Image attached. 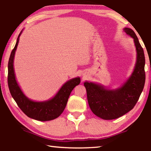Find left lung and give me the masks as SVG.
I'll use <instances>...</instances> for the list:
<instances>
[{
  "mask_svg": "<svg viewBox=\"0 0 151 151\" xmlns=\"http://www.w3.org/2000/svg\"><path fill=\"white\" fill-rule=\"evenodd\" d=\"M124 32L134 39L137 52L134 72L127 83L115 91L106 90L93 83H84L87 100L92 112L104 120L115 119L134 108L144 88L145 83V57L144 50L135 32L125 28Z\"/></svg>",
  "mask_w": 151,
  "mask_h": 151,
  "instance_id": "1",
  "label": "left lung"
}]
</instances>
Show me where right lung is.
Here are the masks:
<instances>
[{"label": "right lung", "mask_w": 151, "mask_h": 151, "mask_svg": "<svg viewBox=\"0 0 151 151\" xmlns=\"http://www.w3.org/2000/svg\"><path fill=\"white\" fill-rule=\"evenodd\" d=\"M20 33L12 50L8 63V85L10 93L21 111L30 118L40 121L57 119L65 110L70 93L76 86L80 84L81 79L78 77L75 78L66 82L54 98L49 101L37 103L29 100L18 85L14 73L13 60Z\"/></svg>", "instance_id": "add662e5"}]
</instances>
